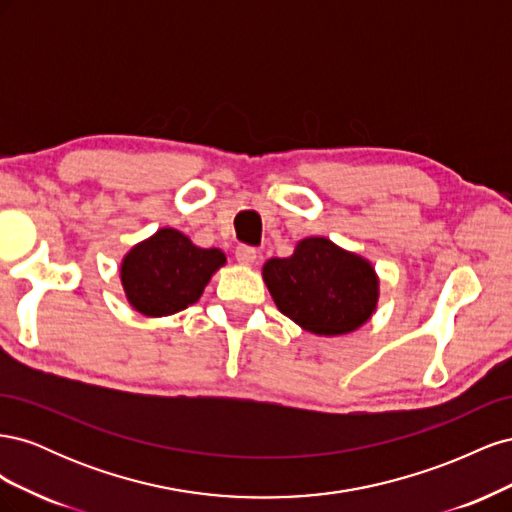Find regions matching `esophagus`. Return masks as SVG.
Segmentation results:
<instances>
[{"label":"esophagus","mask_w":512,"mask_h":512,"mask_svg":"<svg viewBox=\"0 0 512 512\" xmlns=\"http://www.w3.org/2000/svg\"><path fill=\"white\" fill-rule=\"evenodd\" d=\"M256 256H258V252H256V247H252V245H239L235 250V258H237L239 265H254Z\"/></svg>","instance_id":"1"}]
</instances>
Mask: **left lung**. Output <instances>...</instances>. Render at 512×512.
Segmentation results:
<instances>
[{
    "instance_id": "obj_1",
    "label": "left lung",
    "mask_w": 512,
    "mask_h": 512,
    "mask_svg": "<svg viewBox=\"0 0 512 512\" xmlns=\"http://www.w3.org/2000/svg\"><path fill=\"white\" fill-rule=\"evenodd\" d=\"M262 277L277 309L316 335L359 329L378 303L374 267L324 237L303 239L288 258H271Z\"/></svg>"
}]
</instances>
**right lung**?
Wrapping results in <instances>:
<instances>
[{
	"mask_svg": "<svg viewBox=\"0 0 512 512\" xmlns=\"http://www.w3.org/2000/svg\"><path fill=\"white\" fill-rule=\"evenodd\" d=\"M224 262L220 250H203L179 230L162 228L123 258L121 284L136 312L170 316L196 303Z\"/></svg>",
	"mask_w": 512,
	"mask_h": 512,
	"instance_id": "1",
	"label": "right lung"
}]
</instances>
